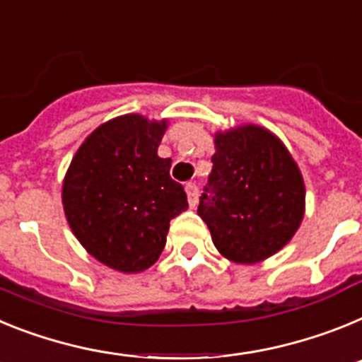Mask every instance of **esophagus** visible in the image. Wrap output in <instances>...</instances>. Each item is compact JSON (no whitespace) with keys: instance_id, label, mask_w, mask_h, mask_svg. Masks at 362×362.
I'll return each instance as SVG.
<instances>
[{"instance_id":"obj_1","label":"esophagus","mask_w":362,"mask_h":362,"mask_svg":"<svg viewBox=\"0 0 362 362\" xmlns=\"http://www.w3.org/2000/svg\"><path fill=\"white\" fill-rule=\"evenodd\" d=\"M185 193H187V202H189V206H197V202H199V187H197L194 182H187L185 184Z\"/></svg>"}]
</instances>
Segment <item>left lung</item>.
<instances>
[{"label": "left lung", "mask_w": 362, "mask_h": 362, "mask_svg": "<svg viewBox=\"0 0 362 362\" xmlns=\"http://www.w3.org/2000/svg\"><path fill=\"white\" fill-rule=\"evenodd\" d=\"M199 215L229 260L255 264L286 246L304 215V182L275 134L257 125L218 133Z\"/></svg>", "instance_id": "8db88e82"}]
</instances>
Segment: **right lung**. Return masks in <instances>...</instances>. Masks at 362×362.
Listing matches in <instances>:
<instances>
[{
    "label": "right lung",
    "instance_id": "1",
    "mask_svg": "<svg viewBox=\"0 0 362 362\" xmlns=\"http://www.w3.org/2000/svg\"><path fill=\"white\" fill-rule=\"evenodd\" d=\"M165 120L125 115L100 125L81 144L64 182L72 233L94 259L124 273L158 260L169 222L187 209L184 185L160 158Z\"/></svg>",
    "mask_w": 362,
    "mask_h": 362
}]
</instances>
